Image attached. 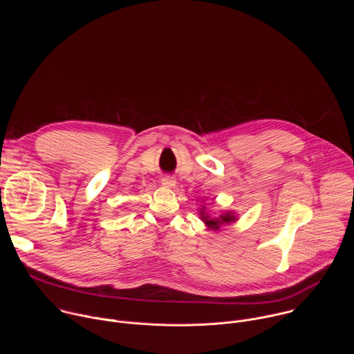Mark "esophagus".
<instances>
[{"instance_id": "34e87169", "label": "esophagus", "mask_w": 354, "mask_h": 354, "mask_svg": "<svg viewBox=\"0 0 354 354\" xmlns=\"http://www.w3.org/2000/svg\"><path fill=\"white\" fill-rule=\"evenodd\" d=\"M161 183H162L165 187H174V186H175V183H176V179H175L174 176L165 175V176H162Z\"/></svg>"}]
</instances>
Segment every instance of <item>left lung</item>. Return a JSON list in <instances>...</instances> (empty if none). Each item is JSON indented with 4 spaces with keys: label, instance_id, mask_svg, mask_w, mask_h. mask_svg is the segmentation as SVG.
<instances>
[{
    "label": "left lung",
    "instance_id": "left-lung-1",
    "mask_svg": "<svg viewBox=\"0 0 354 354\" xmlns=\"http://www.w3.org/2000/svg\"><path fill=\"white\" fill-rule=\"evenodd\" d=\"M200 218L203 221L210 230H218L223 224H230L234 223L236 220V217L234 216V213H223L218 217H212L206 213V207L200 209Z\"/></svg>",
    "mask_w": 354,
    "mask_h": 354
}]
</instances>
